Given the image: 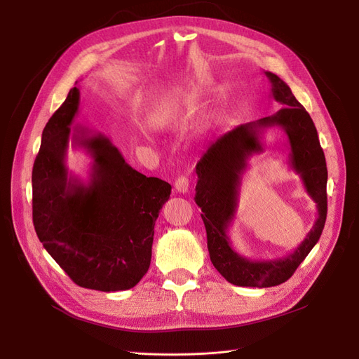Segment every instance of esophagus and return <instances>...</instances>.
Instances as JSON below:
<instances>
[{
  "instance_id": "obj_1",
  "label": "esophagus",
  "mask_w": 359,
  "mask_h": 359,
  "mask_svg": "<svg viewBox=\"0 0 359 359\" xmlns=\"http://www.w3.org/2000/svg\"><path fill=\"white\" fill-rule=\"evenodd\" d=\"M175 189L180 193H187L189 191V180H187V177H184V175L178 177L175 180Z\"/></svg>"
}]
</instances>
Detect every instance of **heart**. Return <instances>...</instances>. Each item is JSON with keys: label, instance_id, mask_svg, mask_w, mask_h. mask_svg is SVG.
I'll return each instance as SVG.
<instances>
[{"label": "heart", "instance_id": "1", "mask_svg": "<svg viewBox=\"0 0 359 359\" xmlns=\"http://www.w3.org/2000/svg\"><path fill=\"white\" fill-rule=\"evenodd\" d=\"M177 107H178V100L175 95L169 94L166 97H163V99L158 100L149 112V116H148L149 124L153 127L168 126L170 123V119L175 116Z\"/></svg>", "mask_w": 359, "mask_h": 359}]
</instances>
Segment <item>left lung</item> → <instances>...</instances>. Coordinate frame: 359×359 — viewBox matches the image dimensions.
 <instances>
[{
	"instance_id": "left-lung-1",
	"label": "left lung",
	"mask_w": 359,
	"mask_h": 359,
	"mask_svg": "<svg viewBox=\"0 0 359 359\" xmlns=\"http://www.w3.org/2000/svg\"><path fill=\"white\" fill-rule=\"evenodd\" d=\"M265 76L271 83L269 95L283 107L274 115L227 132L211 144L196 165L194 201L202 210L201 217L206 229L211 262L229 283L247 287H271L289 280L319 241L328 210L327 161L313 119L286 82L271 72H265ZM273 126L285 130L291 149L290 164L302 177L309 196L317 203L318 219L292 254L271 261H252L234 252L226 232L236 213L246 160L253 154L263 152L259 140L262 133Z\"/></svg>"
}]
</instances>
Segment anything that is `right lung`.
<instances>
[{"instance_id":"1","label":"right lung","mask_w":359,"mask_h":359,"mask_svg":"<svg viewBox=\"0 0 359 359\" xmlns=\"http://www.w3.org/2000/svg\"><path fill=\"white\" fill-rule=\"evenodd\" d=\"M79 90L50 116L32 168V223L43 247L76 285L116 292L136 286L151 264L154 224L170 184L145 177L124 160L109 137L72 123ZM72 146L93 158L83 183L65 165Z\"/></svg>"}]
</instances>
